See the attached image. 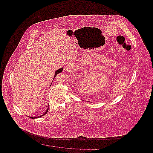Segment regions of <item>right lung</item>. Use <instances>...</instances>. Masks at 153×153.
I'll return each instance as SVG.
<instances>
[{
  "label": "right lung",
  "instance_id": "add662e5",
  "mask_svg": "<svg viewBox=\"0 0 153 153\" xmlns=\"http://www.w3.org/2000/svg\"><path fill=\"white\" fill-rule=\"evenodd\" d=\"M62 70H63V68H61L60 69H59L58 70H57L56 71V72H55V74H54V79L56 77V76L58 74V73H61V72H62ZM48 110H49V105L48 106V109L46 110V111L45 112V113L44 114L42 115H41V116H40V117H30V118H32V119H36V118H37V117H42V116H43L44 115H45L47 112H48Z\"/></svg>",
  "mask_w": 153,
  "mask_h": 153
}]
</instances>
